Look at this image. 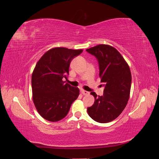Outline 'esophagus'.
<instances>
[{
	"instance_id": "34e87169",
	"label": "esophagus",
	"mask_w": 159,
	"mask_h": 159,
	"mask_svg": "<svg viewBox=\"0 0 159 159\" xmlns=\"http://www.w3.org/2000/svg\"><path fill=\"white\" fill-rule=\"evenodd\" d=\"M81 93H82L84 95H88L89 94V93L87 91H85V90H81Z\"/></svg>"
}]
</instances>
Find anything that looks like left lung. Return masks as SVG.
<instances>
[{"label":"left lung","instance_id":"1","mask_svg":"<svg viewBox=\"0 0 159 159\" xmlns=\"http://www.w3.org/2000/svg\"><path fill=\"white\" fill-rule=\"evenodd\" d=\"M97 58L101 82L103 83V95L91 92L95 98L88 113L101 123L113 121L125 108L129 99L131 74L129 66L120 53L107 44H99L86 50Z\"/></svg>","mask_w":159,"mask_h":159}]
</instances>
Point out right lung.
Instances as JSON below:
<instances>
[{
  "label": "right lung",
  "mask_w": 159,
  "mask_h": 159,
  "mask_svg": "<svg viewBox=\"0 0 159 159\" xmlns=\"http://www.w3.org/2000/svg\"><path fill=\"white\" fill-rule=\"evenodd\" d=\"M82 50L54 48L38 60L32 75V99L41 116L52 122L64 118L80 94L78 88L66 83L71 61Z\"/></svg>",
  "instance_id": "obj_1"
}]
</instances>
